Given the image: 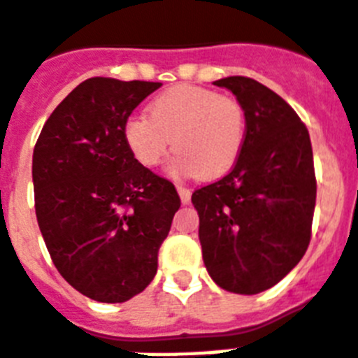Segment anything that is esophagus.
<instances>
[{"label": "esophagus", "instance_id": "34e87169", "mask_svg": "<svg viewBox=\"0 0 358 358\" xmlns=\"http://www.w3.org/2000/svg\"><path fill=\"white\" fill-rule=\"evenodd\" d=\"M176 191H178L180 201H182V204H189L191 191L187 189V187H182V185H178V187H176Z\"/></svg>", "mask_w": 358, "mask_h": 358}]
</instances>
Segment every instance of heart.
Returning <instances> with one entry per match:
<instances>
[{
	"instance_id": "heart-1",
	"label": "heart",
	"mask_w": 358,
	"mask_h": 358,
	"mask_svg": "<svg viewBox=\"0 0 358 358\" xmlns=\"http://www.w3.org/2000/svg\"><path fill=\"white\" fill-rule=\"evenodd\" d=\"M150 118L125 120L124 141L143 167H155L173 148V176L222 178L238 161L245 138L244 108L238 101L199 86H176L157 95Z\"/></svg>"
}]
</instances>
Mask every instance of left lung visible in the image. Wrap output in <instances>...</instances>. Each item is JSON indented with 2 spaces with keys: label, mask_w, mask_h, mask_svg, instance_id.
I'll return each mask as SVG.
<instances>
[{
  "label": "left lung",
  "mask_w": 358,
  "mask_h": 358,
  "mask_svg": "<svg viewBox=\"0 0 358 358\" xmlns=\"http://www.w3.org/2000/svg\"><path fill=\"white\" fill-rule=\"evenodd\" d=\"M214 84L244 108L245 138L233 171L191 195L203 261L222 289L257 294L287 276L310 244L312 143L299 114L261 82L227 76Z\"/></svg>",
  "instance_id": "left-lung-1"
}]
</instances>
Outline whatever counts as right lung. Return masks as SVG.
I'll use <instances>...</instances> for the list:
<instances>
[{"instance_id": "obj_1", "label": "right lung", "mask_w": 358, "mask_h": 358, "mask_svg": "<svg viewBox=\"0 0 358 358\" xmlns=\"http://www.w3.org/2000/svg\"><path fill=\"white\" fill-rule=\"evenodd\" d=\"M161 82L94 76L43 125L34 150L35 214L52 263L97 302H125L157 272L180 208L173 182L143 167L124 141L131 113Z\"/></svg>"}]
</instances>
